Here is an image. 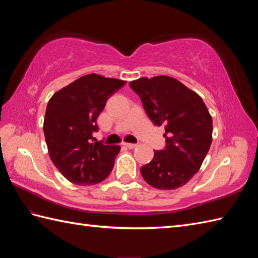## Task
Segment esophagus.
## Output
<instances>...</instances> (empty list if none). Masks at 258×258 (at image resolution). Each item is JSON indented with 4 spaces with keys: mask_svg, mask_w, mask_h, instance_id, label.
<instances>
[{
    "mask_svg": "<svg viewBox=\"0 0 258 258\" xmlns=\"http://www.w3.org/2000/svg\"><path fill=\"white\" fill-rule=\"evenodd\" d=\"M124 145L126 147H128V149H135V147L138 146V144H134V143H124Z\"/></svg>",
    "mask_w": 258,
    "mask_h": 258,
    "instance_id": "obj_1",
    "label": "esophagus"
}]
</instances>
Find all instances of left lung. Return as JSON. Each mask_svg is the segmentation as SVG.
<instances>
[{
	"label": "left lung",
	"instance_id": "1",
	"mask_svg": "<svg viewBox=\"0 0 258 258\" xmlns=\"http://www.w3.org/2000/svg\"><path fill=\"white\" fill-rule=\"evenodd\" d=\"M153 123L165 126L164 150L141 167L145 182L176 189L199 172L212 144L213 119L197 93L169 76L141 78L130 83Z\"/></svg>",
	"mask_w": 258,
	"mask_h": 258
}]
</instances>
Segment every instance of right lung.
Returning <instances> with one entry per match:
<instances>
[{"label":"right lung","mask_w":258,"mask_h":258,"mask_svg":"<svg viewBox=\"0 0 258 258\" xmlns=\"http://www.w3.org/2000/svg\"><path fill=\"white\" fill-rule=\"evenodd\" d=\"M125 81L89 74L57 91L48 101L44 136L48 155L63 176L76 185H94L114 166L118 145L95 142L96 119Z\"/></svg>","instance_id":"1"}]
</instances>
